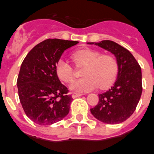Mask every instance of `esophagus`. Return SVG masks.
Here are the masks:
<instances>
[{"mask_svg":"<svg viewBox=\"0 0 154 154\" xmlns=\"http://www.w3.org/2000/svg\"><path fill=\"white\" fill-rule=\"evenodd\" d=\"M83 94H81V93H76V92H75V93H73L72 94V98H76V97H80V96H82Z\"/></svg>","mask_w":154,"mask_h":154,"instance_id":"34e87169","label":"esophagus"}]
</instances>
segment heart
Here are the masks:
<instances>
[{
	"label": "heart",
	"instance_id": "heart-1",
	"mask_svg": "<svg viewBox=\"0 0 154 154\" xmlns=\"http://www.w3.org/2000/svg\"><path fill=\"white\" fill-rule=\"evenodd\" d=\"M72 58L78 66H84L82 71L84 78L72 82L69 86L73 92H89L98 85L100 88H105L116 78L118 64L115 58L110 55H100L98 51L84 48L74 53ZM56 72L58 78L65 83H69L74 78V69L64 58L57 62Z\"/></svg>",
	"mask_w": 154,
	"mask_h": 154
}]
</instances>
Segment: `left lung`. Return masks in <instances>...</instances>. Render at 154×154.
<instances>
[{
  "label": "left lung",
  "instance_id": "8db88e82",
  "mask_svg": "<svg viewBox=\"0 0 154 154\" xmlns=\"http://www.w3.org/2000/svg\"><path fill=\"white\" fill-rule=\"evenodd\" d=\"M95 45L110 52L116 57L118 75L110 89L99 94V102L91 113L99 121L108 124L124 122L136 110L142 93L141 68L127 48L112 40Z\"/></svg>",
  "mask_w": 154,
  "mask_h": 154
}]
</instances>
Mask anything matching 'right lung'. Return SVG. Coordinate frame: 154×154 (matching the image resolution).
<instances>
[{
	"mask_svg": "<svg viewBox=\"0 0 154 154\" xmlns=\"http://www.w3.org/2000/svg\"><path fill=\"white\" fill-rule=\"evenodd\" d=\"M78 41L48 39L29 52L21 65L17 80L19 100L26 116L39 125L64 119L72 101L59 80L56 64L64 51Z\"/></svg>",
	"mask_w": 154,
	"mask_h": 154,
	"instance_id": "obj_1",
	"label": "right lung"
}]
</instances>
